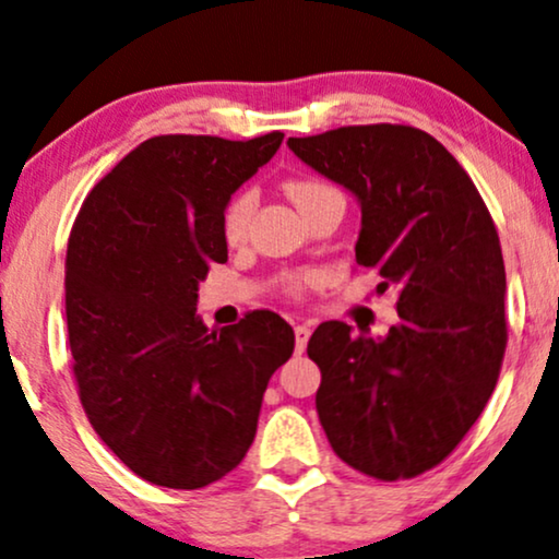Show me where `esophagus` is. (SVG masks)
Wrapping results in <instances>:
<instances>
[{
    "label": "esophagus",
    "mask_w": 559,
    "mask_h": 559,
    "mask_svg": "<svg viewBox=\"0 0 559 559\" xmlns=\"http://www.w3.org/2000/svg\"><path fill=\"white\" fill-rule=\"evenodd\" d=\"M294 335H296V353H304V348H307V343H309V335H312V330H309L307 324H296Z\"/></svg>",
    "instance_id": "esophagus-1"
}]
</instances>
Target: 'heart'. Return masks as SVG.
I'll list each match as a JSON object with an SVG mask.
<instances>
[{
  "instance_id": "heart-1",
  "label": "heart",
  "mask_w": 559,
  "mask_h": 559,
  "mask_svg": "<svg viewBox=\"0 0 559 559\" xmlns=\"http://www.w3.org/2000/svg\"><path fill=\"white\" fill-rule=\"evenodd\" d=\"M330 190L335 188L320 178H294L286 182V193L299 211L312 206L314 201H320L322 195L330 193ZM255 206H258V193L252 188L237 190V193L229 198L222 214V235L229 245H239L247 237V229H250ZM301 284H304L301 275H288V278H284V292L296 296L301 292Z\"/></svg>"
}]
</instances>
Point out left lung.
I'll return each instance as SVG.
<instances>
[{
    "mask_svg": "<svg viewBox=\"0 0 559 559\" xmlns=\"http://www.w3.org/2000/svg\"><path fill=\"white\" fill-rule=\"evenodd\" d=\"M361 203L356 263L397 284L400 324L373 341L322 322L317 413L332 451L373 479L438 467L483 413L503 366L506 265L483 195L447 146L400 123L288 139Z\"/></svg>",
    "mask_w": 559,
    "mask_h": 559,
    "instance_id": "8db88e82",
    "label": "left lung"
}]
</instances>
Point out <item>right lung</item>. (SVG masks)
Listing matches in <instances>:
<instances>
[{
	"instance_id": "1",
	"label": "right lung",
	"mask_w": 559,
	"mask_h": 559,
	"mask_svg": "<svg viewBox=\"0 0 559 559\" xmlns=\"http://www.w3.org/2000/svg\"><path fill=\"white\" fill-rule=\"evenodd\" d=\"M284 133L146 139L84 198L67 250V330L80 402L131 472L173 490L242 462L263 392L294 353L267 309L209 330L198 281L227 263L222 214Z\"/></svg>"
}]
</instances>
